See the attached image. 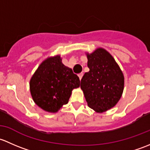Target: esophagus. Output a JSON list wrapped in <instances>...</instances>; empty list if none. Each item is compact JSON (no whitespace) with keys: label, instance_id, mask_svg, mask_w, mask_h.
Returning <instances> with one entry per match:
<instances>
[{"label":"esophagus","instance_id":"1","mask_svg":"<svg viewBox=\"0 0 150 150\" xmlns=\"http://www.w3.org/2000/svg\"><path fill=\"white\" fill-rule=\"evenodd\" d=\"M83 75H84V74H83V73H80V74H78L79 77V79H80V80H81V78H82Z\"/></svg>","mask_w":150,"mask_h":150}]
</instances>
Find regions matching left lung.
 <instances>
[{
    "label": "left lung",
    "mask_w": 150,
    "mask_h": 150,
    "mask_svg": "<svg viewBox=\"0 0 150 150\" xmlns=\"http://www.w3.org/2000/svg\"><path fill=\"white\" fill-rule=\"evenodd\" d=\"M89 71L83 76L81 88L88 106L98 112L114 107L121 98L124 77L108 52L99 48L87 54Z\"/></svg>",
    "instance_id": "left-lung-1"
}]
</instances>
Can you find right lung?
I'll return each mask as SVG.
<instances>
[{
    "mask_svg": "<svg viewBox=\"0 0 150 150\" xmlns=\"http://www.w3.org/2000/svg\"><path fill=\"white\" fill-rule=\"evenodd\" d=\"M29 85L35 103L44 110L55 112L67 104L72 89L79 86L80 80L57 55L42 63Z\"/></svg>",
    "mask_w": 150,
    "mask_h": 150,
    "instance_id": "add662e5",
    "label": "right lung"
}]
</instances>
